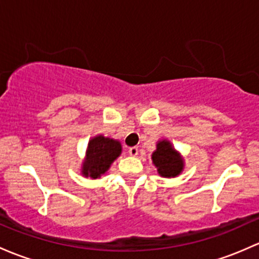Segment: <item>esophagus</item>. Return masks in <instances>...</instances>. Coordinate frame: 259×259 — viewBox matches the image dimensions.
Masks as SVG:
<instances>
[{"instance_id":"esophagus-1","label":"esophagus","mask_w":259,"mask_h":259,"mask_svg":"<svg viewBox=\"0 0 259 259\" xmlns=\"http://www.w3.org/2000/svg\"><path fill=\"white\" fill-rule=\"evenodd\" d=\"M139 152V149L137 146H132V148H129V154L132 155V156H137Z\"/></svg>"}]
</instances>
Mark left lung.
Masks as SVG:
<instances>
[{"label":"left lung","instance_id":"obj_1","mask_svg":"<svg viewBox=\"0 0 259 259\" xmlns=\"http://www.w3.org/2000/svg\"><path fill=\"white\" fill-rule=\"evenodd\" d=\"M152 162L157 167L160 175L164 178H175L184 167V162L180 159L179 154L166 140L157 144L156 151L152 154Z\"/></svg>","mask_w":259,"mask_h":259}]
</instances>
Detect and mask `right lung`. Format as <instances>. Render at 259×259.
<instances>
[{
	"mask_svg": "<svg viewBox=\"0 0 259 259\" xmlns=\"http://www.w3.org/2000/svg\"><path fill=\"white\" fill-rule=\"evenodd\" d=\"M120 152L121 145L119 141L102 135L93 138L89 141L87 160L83 165V175L85 178L98 179L108 171L111 162L120 155Z\"/></svg>",
	"mask_w": 259,
	"mask_h": 259,
	"instance_id": "right-lung-1",
	"label": "right lung"
}]
</instances>
